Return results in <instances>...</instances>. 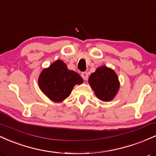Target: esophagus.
<instances>
[{"label": "esophagus", "instance_id": "34e87169", "mask_svg": "<svg viewBox=\"0 0 156 156\" xmlns=\"http://www.w3.org/2000/svg\"><path fill=\"white\" fill-rule=\"evenodd\" d=\"M81 76H82V78H83V80H88V74H87V73H86V72L82 73Z\"/></svg>", "mask_w": 156, "mask_h": 156}]
</instances>
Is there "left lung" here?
I'll list each match as a JSON object with an SVG mask.
<instances>
[{"label": "left lung", "mask_w": 156, "mask_h": 156, "mask_svg": "<svg viewBox=\"0 0 156 156\" xmlns=\"http://www.w3.org/2000/svg\"><path fill=\"white\" fill-rule=\"evenodd\" d=\"M89 83L98 99L109 102L117 95L120 87L119 78L114 69L101 66L91 74Z\"/></svg>", "instance_id": "8db88e82"}]
</instances>
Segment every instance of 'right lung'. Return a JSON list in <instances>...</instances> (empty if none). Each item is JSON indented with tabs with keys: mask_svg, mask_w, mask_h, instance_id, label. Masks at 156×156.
<instances>
[{
	"mask_svg": "<svg viewBox=\"0 0 156 156\" xmlns=\"http://www.w3.org/2000/svg\"><path fill=\"white\" fill-rule=\"evenodd\" d=\"M83 78L78 73L69 70L62 60H57L42 69L38 78L41 91L55 103H61L71 94L76 84H81Z\"/></svg>",
	"mask_w": 156,
	"mask_h": 156,
	"instance_id": "1",
	"label": "right lung"
}]
</instances>
